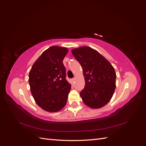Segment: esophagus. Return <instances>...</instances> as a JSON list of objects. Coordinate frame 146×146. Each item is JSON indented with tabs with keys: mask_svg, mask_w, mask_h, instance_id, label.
<instances>
[{
	"mask_svg": "<svg viewBox=\"0 0 146 146\" xmlns=\"http://www.w3.org/2000/svg\"><path fill=\"white\" fill-rule=\"evenodd\" d=\"M74 80H75V78H72V82H74Z\"/></svg>",
	"mask_w": 146,
	"mask_h": 146,
	"instance_id": "esophagus-1",
	"label": "esophagus"
}]
</instances>
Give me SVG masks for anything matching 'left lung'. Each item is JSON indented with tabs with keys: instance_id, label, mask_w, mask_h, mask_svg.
<instances>
[{
	"instance_id": "1",
	"label": "left lung",
	"mask_w": 146,
	"mask_h": 146,
	"mask_svg": "<svg viewBox=\"0 0 146 146\" xmlns=\"http://www.w3.org/2000/svg\"><path fill=\"white\" fill-rule=\"evenodd\" d=\"M83 69L85 86L82 100L92 108H100L111 100L116 88V74L111 64L98 51L83 46L72 50Z\"/></svg>"
}]
</instances>
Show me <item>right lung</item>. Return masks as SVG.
Wrapping results in <instances>:
<instances>
[{
    "label": "right lung",
    "instance_id": "right-lung-1",
    "mask_svg": "<svg viewBox=\"0 0 146 146\" xmlns=\"http://www.w3.org/2000/svg\"><path fill=\"white\" fill-rule=\"evenodd\" d=\"M67 48L52 46L44 51L29 72L30 91L36 103L48 112H57L67 102L71 85L66 80L63 63Z\"/></svg>",
    "mask_w": 146,
    "mask_h": 146
}]
</instances>
